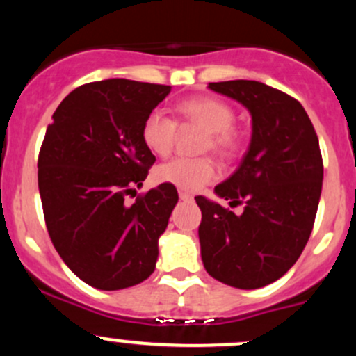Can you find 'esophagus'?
<instances>
[{
    "mask_svg": "<svg viewBox=\"0 0 356 356\" xmlns=\"http://www.w3.org/2000/svg\"><path fill=\"white\" fill-rule=\"evenodd\" d=\"M179 197L182 199V201H192V194H189V192H186V191H179Z\"/></svg>",
    "mask_w": 356,
    "mask_h": 356,
    "instance_id": "obj_1",
    "label": "esophagus"
}]
</instances>
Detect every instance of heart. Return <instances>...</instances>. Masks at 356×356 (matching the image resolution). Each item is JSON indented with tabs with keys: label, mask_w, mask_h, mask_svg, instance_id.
Segmentation results:
<instances>
[{
	"label": "heart",
	"mask_w": 356,
	"mask_h": 356,
	"mask_svg": "<svg viewBox=\"0 0 356 356\" xmlns=\"http://www.w3.org/2000/svg\"><path fill=\"white\" fill-rule=\"evenodd\" d=\"M182 125H197L207 132L201 149L220 157H231L241 147V132L234 125V108L214 97H195L177 105ZM142 142L155 155H167L177 137V124L162 112H150L142 124ZM218 177V169L209 157H177L155 170L159 182L182 191H199Z\"/></svg>",
	"instance_id": "obj_1"
}]
</instances>
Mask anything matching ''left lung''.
Instances as JSON below:
<instances>
[{
	"label": "left lung",
	"mask_w": 356,
	"mask_h": 356,
	"mask_svg": "<svg viewBox=\"0 0 356 356\" xmlns=\"http://www.w3.org/2000/svg\"><path fill=\"white\" fill-rule=\"evenodd\" d=\"M209 88L251 112L252 136L238 170L214 189L243 212L195 197L202 263L220 283L263 288L288 273L313 231L323 184L318 136L303 105L281 90L254 80Z\"/></svg>",
	"instance_id": "1"
}]
</instances>
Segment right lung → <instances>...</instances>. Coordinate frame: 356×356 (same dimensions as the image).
Masks as SVG:
<instances>
[{"label": "right lung", "mask_w": 356, "mask_h": 356, "mask_svg": "<svg viewBox=\"0 0 356 356\" xmlns=\"http://www.w3.org/2000/svg\"><path fill=\"white\" fill-rule=\"evenodd\" d=\"M169 92L125 79L85 83L65 97L44 134L38 189L48 234L65 264L97 289L130 288L155 269L177 189L161 184L132 206L125 195L154 165L142 124Z\"/></svg>", "instance_id": "obj_1"}]
</instances>
